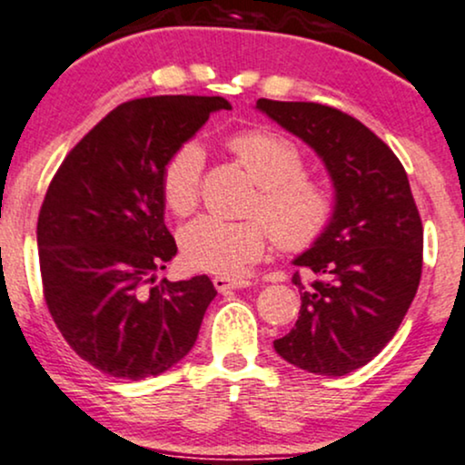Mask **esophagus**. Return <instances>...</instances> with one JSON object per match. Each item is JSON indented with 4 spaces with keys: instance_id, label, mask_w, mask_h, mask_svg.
Listing matches in <instances>:
<instances>
[{
    "instance_id": "esophagus-1",
    "label": "esophagus",
    "mask_w": 465,
    "mask_h": 465,
    "mask_svg": "<svg viewBox=\"0 0 465 465\" xmlns=\"http://www.w3.org/2000/svg\"><path fill=\"white\" fill-rule=\"evenodd\" d=\"M213 285H215L217 292H231V289L248 287L250 281H243V278H231V276H215L213 278Z\"/></svg>"
}]
</instances>
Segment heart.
Listing matches in <instances>:
<instances>
[{"mask_svg": "<svg viewBox=\"0 0 465 465\" xmlns=\"http://www.w3.org/2000/svg\"><path fill=\"white\" fill-rule=\"evenodd\" d=\"M228 147L259 184L250 211L262 220L189 222L178 234L184 263L191 270L237 276L263 256L270 237L285 252H304L318 243L335 220L337 200L329 184L304 173L302 150L270 128L243 130ZM202 161L198 145L183 143L163 165L161 195L173 215L184 217L198 206Z\"/></svg>", "mask_w": 465, "mask_h": 465, "instance_id": "b5f03b06", "label": "heart"}]
</instances>
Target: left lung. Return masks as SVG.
<instances>
[{
    "label": "left lung",
    "mask_w": 465,
    "mask_h": 465,
    "mask_svg": "<svg viewBox=\"0 0 465 465\" xmlns=\"http://www.w3.org/2000/svg\"><path fill=\"white\" fill-rule=\"evenodd\" d=\"M256 108L309 143L335 184V220L293 263L296 326L274 341L285 361L322 376L363 368L387 346L422 276V220L402 163L368 125L315 102L261 97Z\"/></svg>",
    "instance_id": "1"
}]
</instances>
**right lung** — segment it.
Returning <instances> with one entry per match:
<instances>
[{
  "label": "right lung",
  "mask_w": 465,
  "mask_h": 465,
  "mask_svg": "<svg viewBox=\"0 0 465 465\" xmlns=\"http://www.w3.org/2000/svg\"><path fill=\"white\" fill-rule=\"evenodd\" d=\"M223 97L119 104L64 156L36 223L43 296L78 357L117 379L156 376L187 357L217 296L209 276L154 285L176 256L161 172Z\"/></svg>",
  "instance_id": "1"
}]
</instances>
